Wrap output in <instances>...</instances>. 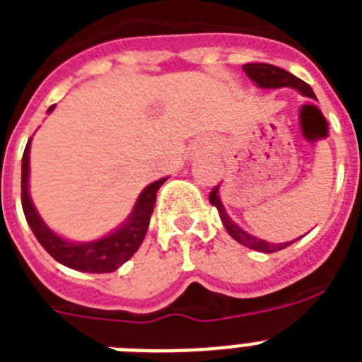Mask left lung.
I'll list each match as a JSON object with an SVG mask.
<instances>
[{"label":"left lung","mask_w":362,"mask_h":362,"mask_svg":"<svg viewBox=\"0 0 362 362\" xmlns=\"http://www.w3.org/2000/svg\"><path fill=\"white\" fill-rule=\"evenodd\" d=\"M243 70L246 72V76L259 86V88H268V90H276V88H284V86H288V88H293V90L300 92L306 98H315L313 94L312 86L308 83H305L303 79L296 78L293 74L286 72V70L279 69V66L268 65V63H246L243 65ZM210 204H214L219 212L221 221H223V225H225L226 232L232 235L233 239L238 243H241L243 246L246 248H252V250L263 252V254H274V252H279L286 246L292 245L293 241H286V243H268L264 239H259L252 233L245 232L238 223H233L230 219V216L226 214L225 206H223V201L219 197V187H214L212 192H210ZM300 239V238H299Z\"/></svg>","instance_id":"obj_1"}]
</instances>
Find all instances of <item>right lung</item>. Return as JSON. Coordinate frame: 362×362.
Instances as JSON below:
<instances>
[{
    "instance_id": "right-lung-1",
    "label": "right lung",
    "mask_w": 362,
    "mask_h": 362,
    "mask_svg": "<svg viewBox=\"0 0 362 362\" xmlns=\"http://www.w3.org/2000/svg\"><path fill=\"white\" fill-rule=\"evenodd\" d=\"M54 107L56 105H52L49 112H52ZM30 141L32 137L28 139L27 146H25L23 159H21V204H23V212L25 217H27L28 226L32 228L37 241L41 243L45 250L56 259L57 263L65 264L72 270L88 272V274H107V272L117 270L141 246L146 230H148L153 204H156V194H158L159 187L166 181V177L150 183L139 194L130 216L114 232L107 233V235H103L101 239H95V241H70V239L57 235L54 230L47 226V223L41 219L30 199V194H28Z\"/></svg>"
}]
</instances>
